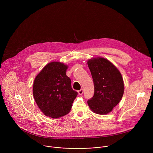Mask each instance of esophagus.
I'll return each mask as SVG.
<instances>
[{
    "mask_svg": "<svg viewBox=\"0 0 153 153\" xmlns=\"http://www.w3.org/2000/svg\"><path fill=\"white\" fill-rule=\"evenodd\" d=\"M83 92H84V91H83L82 89H81L80 90L78 91V94L80 95H82V94H83Z\"/></svg>",
    "mask_w": 153,
    "mask_h": 153,
    "instance_id": "1",
    "label": "esophagus"
}]
</instances>
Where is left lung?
I'll list each match as a JSON object with an SVG mask.
<instances>
[{
    "mask_svg": "<svg viewBox=\"0 0 153 153\" xmlns=\"http://www.w3.org/2000/svg\"><path fill=\"white\" fill-rule=\"evenodd\" d=\"M87 64L94 84V94L88 100V104L96 114H108L123 97L124 85L122 75L116 66L105 58L91 59Z\"/></svg>",
    "mask_w": 153,
    "mask_h": 153,
    "instance_id": "obj_1",
    "label": "left lung"
}]
</instances>
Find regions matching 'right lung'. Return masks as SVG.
Returning a JSON list of instances; mask_svg holds the SVG:
<instances>
[{"label":"right lung","mask_w":153,"mask_h":153,"mask_svg":"<svg viewBox=\"0 0 153 153\" xmlns=\"http://www.w3.org/2000/svg\"><path fill=\"white\" fill-rule=\"evenodd\" d=\"M68 66L59 62L47 64L33 82V95L35 102L47 117L57 118L68 114L78 92L71 87L66 76Z\"/></svg>","instance_id":"obj_1"}]
</instances>
